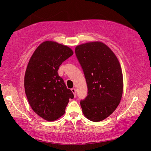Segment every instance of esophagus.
<instances>
[{
    "instance_id": "34e87169",
    "label": "esophagus",
    "mask_w": 151,
    "mask_h": 151,
    "mask_svg": "<svg viewBox=\"0 0 151 151\" xmlns=\"http://www.w3.org/2000/svg\"><path fill=\"white\" fill-rule=\"evenodd\" d=\"M71 91H73V92H76V89H75V88H71Z\"/></svg>"
}]
</instances>
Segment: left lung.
Wrapping results in <instances>:
<instances>
[{"mask_svg": "<svg viewBox=\"0 0 151 151\" xmlns=\"http://www.w3.org/2000/svg\"><path fill=\"white\" fill-rule=\"evenodd\" d=\"M73 54L69 47L45 41L29 62L24 80L25 94L33 111L45 120L53 122L63 116L69 99L73 98L71 88L58 73L62 63Z\"/></svg>", "mask_w": 151, "mask_h": 151, "instance_id": "left-lung-1", "label": "left lung"}]
</instances>
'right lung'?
Masks as SVG:
<instances>
[{
	"mask_svg": "<svg viewBox=\"0 0 151 151\" xmlns=\"http://www.w3.org/2000/svg\"><path fill=\"white\" fill-rule=\"evenodd\" d=\"M87 84V96L80 101L82 113L93 122L112 114L120 102L123 76L114 53L104 43L91 42L76 47Z\"/></svg>",
	"mask_w": 151,
	"mask_h": 151,
	"instance_id": "add662e5",
	"label": "right lung"
}]
</instances>
